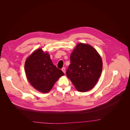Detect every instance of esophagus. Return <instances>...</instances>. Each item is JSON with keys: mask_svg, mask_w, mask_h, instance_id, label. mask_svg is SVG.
<instances>
[{"mask_svg": "<svg viewBox=\"0 0 130 130\" xmlns=\"http://www.w3.org/2000/svg\"><path fill=\"white\" fill-rule=\"evenodd\" d=\"M62 70L63 71V72L64 73H65L66 70H65V67H63V68H62Z\"/></svg>", "mask_w": 130, "mask_h": 130, "instance_id": "esophagus-1", "label": "esophagus"}]
</instances>
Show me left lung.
I'll return each instance as SVG.
<instances>
[{
	"instance_id": "8db88e82",
	"label": "left lung",
	"mask_w": 130,
	"mask_h": 130,
	"mask_svg": "<svg viewBox=\"0 0 130 130\" xmlns=\"http://www.w3.org/2000/svg\"><path fill=\"white\" fill-rule=\"evenodd\" d=\"M70 64L66 75L76 89L82 92L91 89L96 84L102 70L101 57L92 46L80 43L70 55Z\"/></svg>"
}]
</instances>
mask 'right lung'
<instances>
[{
    "mask_svg": "<svg viewBox=\"0 0 130 130\" xmlns=\"http://www.w3.org/2000/svg\"><path fill=\"white\" fill-rule=\"evenodd\" d=\"M25 69L30 84L42 92H48L63 72L52 63L48 53L41 49L33 52L26 60Z\"/></svg>",
    "mask_w": 130,
    "mask_h": 130,
    "instance_id": "1",
    "label": "right lung"
}]
</instances>
